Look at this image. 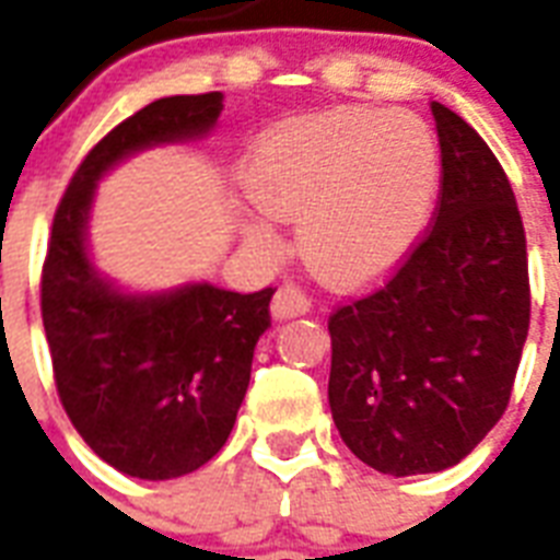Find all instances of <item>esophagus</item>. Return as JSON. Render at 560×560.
Returning <instances> with one entry per match:
<instances>
[{
  "label": "esophagus",
  "mask_w": 560,
  "mask_h": 560,
  "mask_svg": "<svg viewBox=\"0 0 560 560\" xmlns=\"http://www.w3.org/2000/svg\"><path fill=\"white\" fill-rule=\"evenodd\" d=\"M311 311V299L302 293L293 284H284V288L276 290V296H272L270 314L272 319H293V316H302Z\"/></svg>",
  "instance_id": "esophagus-1"
}]
</instances>
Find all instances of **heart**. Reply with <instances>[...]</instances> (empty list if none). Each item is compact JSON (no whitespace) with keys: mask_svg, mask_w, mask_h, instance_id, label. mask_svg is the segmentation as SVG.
<instances>
[{"mask_svg":"<svg viewBox=\"0 0 560 560\" xmlns=\"http://www.w3.org/2000/svg\"><path fill=\"white\" fill-rule=\"evenodd\" d=\"M244 186L267 218L296 223V249L316 279L354 288L400 261L424 229L439 148L404 109H325L272 127L249 153ZM244 235L258 253L279 246L267 220H249Z\"/></svg>","mask_w":560,"mask_h":560,"instance_id":"heart-1","label":"heart"}]
</instances>
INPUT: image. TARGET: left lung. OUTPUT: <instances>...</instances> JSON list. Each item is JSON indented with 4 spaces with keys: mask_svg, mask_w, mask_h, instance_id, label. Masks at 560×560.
<instances>
[{
    "mask_svg": "<svg viewBox=\"0 0 560 560\" xmlns=\"http://www.w3.org/2000/svg\"><path fill=\"white\" fill-rule=\"evenodd\" d=\"M435 223L372 296L328 319V404L342 442L389 477L453 468L509 407L529 334L526 232L482 136L433 101Z\"/></svg>",
    "mask_w": 560,
    "mask_h": 560,
    "instance_id": "left-lung-1",
    "label": "left lung"
}]
</instances>
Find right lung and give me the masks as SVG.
<instances>
[{"instance_id": "1", "label": "right lung", "mask_w": 560, "mask_h": 560, "mask_svg": "<svg viewBox=\"0 0 560 560\" xmlns=\"http://www.w3.org/2000/svg\"><path fill=\"white\" fill-rule=\"evenodd\" d=\"M220 109V92L171 95L109 130L74 171L48 241L43 325L57 395L83 442L136 479L186 477L226 444L276 290L121 288L90 253L92 206L109 171L151 148L200 142Z\"/></svg>"}]
</instances>
